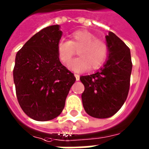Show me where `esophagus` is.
Segmentation results:
<instances>
[{
	"label": "esophagus",
	"instance_id": "34e87169",
	"mask_svg": "<svg viewBox=\"0 0 149 149\" xmlns=\"http://www.w3.org/2000/svg\"><path fill=\"white\" fill-rule=\"evenodd\" d=\"M75 77H76V79H77V81L79 80V74H74Z\"/></svg>",
	"mask_w": 149,
	"mask_h": 149
}]
</instances>
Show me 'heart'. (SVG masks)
Here are the masks:
<instances>
[{
    "instance_id": "b5f03b06",
    "label": "heart",
    "mask_w": 149,
    "mask_h": 149,
    "mask_svg": "<svg viewBox=\"0 0 149 149\" xmlns=\"http://www.w3.org/2000/svg\"><path fill=\"white\" fill-rule=\"evenodd\" d=\"M78 51L79 58L72 60L69 68L76 72L98 69L105 62L108 46L87 30H79L71 34L70 41L61 40L57 45L58 58L63 64H68Z\"/></svg>"
}]
</instances>
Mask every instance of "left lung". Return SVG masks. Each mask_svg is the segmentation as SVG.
Here are the masks:
<instances>
[{"label":"left lung","mask_w":149,"mask_h":149,"mask_svg":"<svg viewBox=\"0 0 149 149\" xmlns=\"http://www.w3.org/2000/svg\"><path fill=\"white\" fill-rule=\"evenodd\" d=\"M106 41L108 55L104 66L79 78L85 87L81 96L84 110L96 118H110L120 110L127 99L132 74L129 48L111 31Z\"/></svg>","instance_id":"8db88e82"}]
</instances>
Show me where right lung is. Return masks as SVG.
<instances>
[{"label": "right lung", "instance_id": "obj_1", "mask_svg": "<svg viewBox=\"0 0 149 149\" xmlns=\"http://www.w3.org/2000/svg\"><path fill=\"white\" fill-rule=\"evenodd\" d=\"M58 24L42 29L17 52L13 70L16 95L29 118L52 120L65 107L76 81L73 73L60 63L57 52L63 31Z\"/></svg>", "mask_w": 149, "mask_h": 149}]
</instances>
